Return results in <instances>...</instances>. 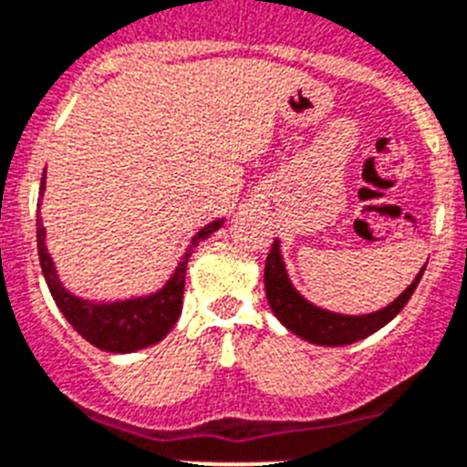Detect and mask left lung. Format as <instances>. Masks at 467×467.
Wrapping results in <instances>:
<instances>
[{
    "mask_svg": "<svg viewBox=\"0 0 467 467\" xmlns=\"http://www.w3.org/2000/svg\"><path fill=\"white\" fill-rule=\"evenodd\" d=\"M423 272L425 265L418 272V276L411 281V285L400 297H394L388 306L378 309V312H330V309H324V306L309 302L305 295H300V290L295 288L288 276V269H285V262H283L281 241L276 238L265 265V290L274 317L290 333H295L302 340L312 342V345H321V348H342V345H352V342L364 340V337L373 336L376 330H380L382 326H388L404 309L406 302L411 300L413 290L420 283Z\"/></svg>",
    "mask_w": 467,
    "mask_h": 467,
    "instance_id": "1",
    "label": "left lung"
}]
</instances>
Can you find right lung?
I'll return each instance as SVG.
<instances>
[{
  "label": "right lung",
  "instance_id": "1",
  "mask_svg": "<svg viewBox=\"0 0 467 467\" xmlns=\"http://www.w3.org/2000/svg\"><path fill=\"white\" fill-rule=\"evenodd\" d=\"M47 177H42L37 201V253L39 266H42L44 281L49 285V293L54 297L56 306L61 309L67 324L78 330L79 336L91 342L94 348L113 354H130L137 349H146L172 330L177 324L182 305H184V281H186V265L193 253V248L201 241H205L210 234L222 229L224 219H214L207 226H202L193 238L186 253L182 254L177 269L172 276L162 283V288L146 295H131L122 300H87L79 295L70 293L63 285L58 269L51 260L49 248H47V229L39 217V205H42V193L47 189Z\"/></svg>",
  "mask_w": 467,
  "mask_h": 467
}]
</instances>
